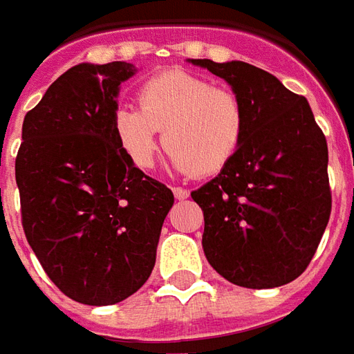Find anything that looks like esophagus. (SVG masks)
Returning a JSON list of instances; mask_svg holds the SVG:
<instances>
[{
    "label": "esophagus",
    "mask_w": 354,
    "mask_h": 354,
    "mask_svg": "<svg viewBox=\"0 0 354 354\" xmlns=\"http://www.w3.org/2000/svg\"><path fill=\"white\" fill-rule=\"evenodd\" d=\"M172 193H174V197H176L178 201H184L189 197V192L184 189V187H172Z\"/></svg>",
    "instance_id": "34e87169"
}]
</instances>
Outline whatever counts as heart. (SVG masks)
<instances>
[{"label":"heart","instance_id":"1","mask_svg":"<svg viewBox=\"0 0 354 354\" xmlns=\"http://www.w3.org/2000/svg\"><path fill=\"white\" fill-rule=\"evenodd\" d=\"M136 106L113 113V132L136 169H151L157 132L174 169L207 178L220 174L245 142L246 109L235 91L184 70L147 77L136 91Z\"/></svg>","mask_w":354,"mask_h":354}]
</instances>
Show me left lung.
<instances>
[{"mask_svg": "<svg viewBox=\"0 0 354 354\" xmlns=\"http://www.w3.org/2000/svg\"><path fill=\"white\" fill-rule=\"evenodd\" d=\"M192 64L227 81L246 109L237 157L192 192L205 256L237 286L288 284L311 263L332 212L326 138L304 96L271 73L239 60Z\"/></svg>", "mask_w": 354, "mask_h": 354, "instance_id": "left-lung-1", "label": "left lung"}]
</instances>
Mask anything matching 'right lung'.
<instances>
[{
  "instance_id": "add662e5",
  "label": "right lung",
  "mask_w": 354,
  "mask_h": 354,
  "mask_svg": "<svg viewBox=\"0 0 354 354\" xmlns=\"http://www.w3.org/2000/svg\"><path fill=\"white\" fill-rule=\"evenodd\" d=\"M136 68L80 64L30 109L15 161L28 243L60 292L113 305L149 279L169 187L129 162L117 144V93Z\"/></svg>"
}]
</instances>
